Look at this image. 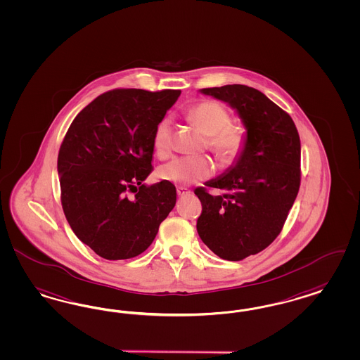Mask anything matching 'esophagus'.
<instances>
[{
  "instance_id": "obj_1",
  "label": "esophagus",
  "mask_w": 360,
  "mask_h": 360,
  "mask_svg": "<svg viewBox=\"0 0 360 360\" xmlns=\"http://www.w3.org/2000/svg\"><path fill=\"white\" fill-rule=\"evenodd\" d=\"M189 193H191L189 189H186L184 186H177V195H179V196H186V195H189Z\"/></svg>"
}]
</instances>
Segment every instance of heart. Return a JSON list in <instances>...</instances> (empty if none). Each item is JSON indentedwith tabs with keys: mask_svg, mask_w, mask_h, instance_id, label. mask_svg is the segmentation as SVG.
Returning a JSON list of instances; mask_svg holds the SVG:
<instances>
[{
	"mask_svg": "<svg viewBox=\"0 0 360 360\" xmlns=\"http://www.w3.org/2000/svg\"><path fill=\"white\" fill-rule=\"evenodd\" d=\"M188 117L207 137V147L217 160L231 165L239 160L245 148L243 128L229 125L231 116L224 105L217 101H201L188 110ZM153 147L158 156L165 158L171 147V121L162 119L153 134ZM214 171L212 161L205 156L179 158L159 167L156 176L162 181L174 184H193L207 180Z\"/></svg>",
	"mask_w": 360,
	"mask_h": 360,
	"instance_id": "heart-1",
	"label": "heart"
}]
</instances>
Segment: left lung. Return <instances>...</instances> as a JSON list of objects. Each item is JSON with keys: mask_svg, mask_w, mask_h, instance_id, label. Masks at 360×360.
<instances>
[{"mask_svg": "<svg viewBox=\"0 0 360 360\" xmlns=\"http://www.w3.org/2000/svg\"><path fill=\"white\" fill-rule=\"evenodd\" d=\"M232 108L245 128L239 160L195 189L202 205L198 233L219 257L243 260L279 235L300 186V139L292 119L266 94L247 85L200 89Z\"/></svg>", "mask_w": 360, "mask_h": 360, "instance_id": "1", "label": "left lung"}]
</instances>
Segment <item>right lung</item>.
Returning a JSON list of instances; mask_svg holds the SVG:
<instances>
[{"mask_svg": "<svg viewBox=\"0 0 360 360\" xmlns=\"http://www.w3.org/2000/svg\"><path fill=\"white\" fill-rule=\"evenodd\" d=\"M180 94L110 91L68 129L57 160L63 210L75 235L104 259L144 252L174 210L172 183L144 181L153 168L155 129Z\"/></svg>", "mask_w": 360, "mask_h": 360, "instance_id": "1", "label": "right lung"}]
</instances>
